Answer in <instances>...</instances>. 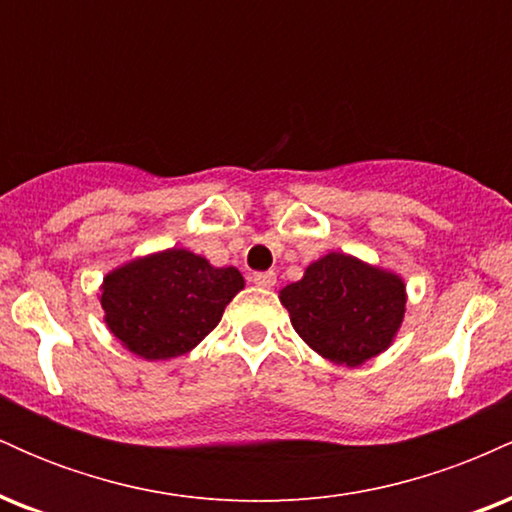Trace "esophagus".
<instances>
[{"instance_id": "1", "label": "esophagus", "mask_w": 512, "mask_h": 512, "mask_svg": "<svg viewBox=\"0 0 512 512\" xmlns=\"http://www.w3.org/2000/svg\"><path fill=\"white\" fill-rule=\"evenodd\" d=\"M252 281H255L257 286H262V289H272V286L276 284V272H257L255 276H252Z\"/></svg>"}]
</instances>
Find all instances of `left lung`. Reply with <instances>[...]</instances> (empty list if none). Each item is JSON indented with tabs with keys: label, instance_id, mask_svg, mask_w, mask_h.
I'll return each mask as SVG.
<instances>
[{
	"label": "left lung",
	"instance_id": "1",
	"mask_svg": "<svg viewBox=\"0 0 512 512\" xmlns=\"http://www.w3.org/2000/svg\"><path fill=\"white\" fill-rule=\"evenodd\" d=\"M293 330L337 366H363L395 342L407 313V284L390 269L327 252L303 279L279 291Z\"/></svg>",
	"mask_w": 512,
	"mask_h": 512
}]
</instances>
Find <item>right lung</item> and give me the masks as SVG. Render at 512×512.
<instances>
[{
    "instance_id": "add662e5",
    "label": "right lung",
    "mask_w": 512,
    "mask_h": 512,
    "mask_svg": "<svg viewBox=\"0 0 512 512\" xmlns=\"http://www.w3.org/2000/svg\"><path fill=\"white\" fill-rule=\"evenodd\" d=\"M243 289L236 267H214L197 252L168 248L105 274L98 301L105 325L127 351L168 361L190 354Z\"/></svg>"
}]
</instances>
